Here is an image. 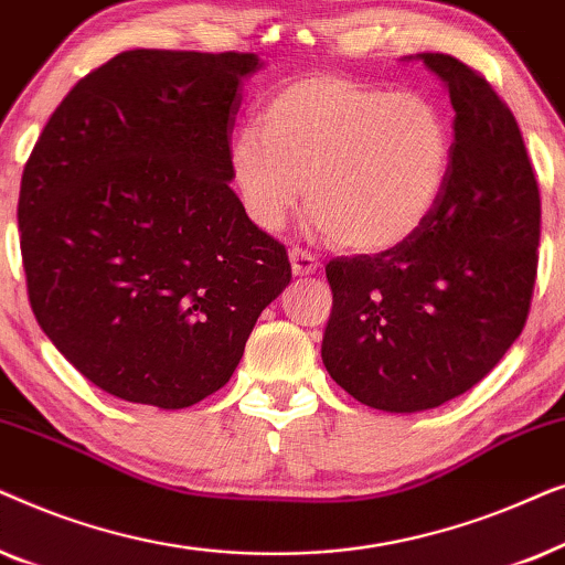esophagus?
<instances>
[{
  "instance_id": "1",
  "label": "esophagus",
  "mask_w": 565,
  "mask_h": 565,
  "mask_svg": "<svg viewBox=\"0 0 565 565\" xmlns=\"http://www.w3.org/2000/svg\"><path fill=\"white\" fill-rule=\"evenodd\" d=\"M290 267L296 277H306V275H316L321 269V262L313 257L311 252L303 249H290Z\"/></svg>"
}]
</instances>
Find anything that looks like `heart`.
Listing matches in <instances>:
<instances>
[{
    "label": "heart",
    "instance_id": "1",
    "mask_svg": "<svg viewBox=\"0 0 565 565\" xmlns=\"http://www.w3.org/2000/svg\"><path fill=\"white\" fill-rule=\"evenodd\" d=\"M242 205L277 231L303 195L308 228L344 249L383 254L427 226L452 167V128L435 97L339 74L269 92L257 126L228 146Z\"/></svg>",
    "mask_w": 565,
    "mask_h": 565
}]
</instances>
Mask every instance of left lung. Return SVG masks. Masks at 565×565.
<instances>
[{
    "label": "left lung",
    "instance_id": "left-lung-1",
    "mask_svg": "<svg viewBox=\"0 0 565 565\" xmlns=\"http://www.w3.org/2000/svg\"><path fill=\"white\" fill-rule=\"evenodd\" d=\"M450 92V180L419 234L327 265L334 306L329 375L370 408L443 406L497 367L527 321L537 275L540 192L514 115L447 53H416Z\"/></svg>",
    "mask_w": 565,
    "mask_h": 565
}]
</instances>
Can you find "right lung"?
I'll return each instance as SVG.
<instances>
[{"instance_id": "obj_1", "label": "right lung", "mask_w": 565, "mask_h": 565, "mask_svg": "<svg viewBox=\"0 0 565 565\" xmlns=\"http://www.w3.org/2000/svg\"><path fill=\"white\" fill-rule=\"evenodd\" d=\"M262 66L257 53L122 51L76 82L30 153V306L115 398L188 408L223 388L288 288V252L228 188L242 82Z\"/></svg>"}]
</instances>
